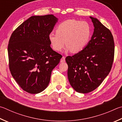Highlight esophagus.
<instances>
[{
    "instance_id": "34e87169",
    "label": "esophagus",
    "mask_w": 122,
    "mask_h": 122,
    "mask_svg": "<svg viewBox=\"0 0 122 122\" xmlns=\"http://www.w3.org/2000/svg\"><path fill=\"white\" fill-rule=\"evenodd\" d=\"M65 62V57L62 56V57L60 60V62L62 63V62Z\"/></svg>"
}]
</instances>
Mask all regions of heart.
I'll return each mask as SVG.
<instances>
[{"label": "heart", "instance_id": "obj_1", "mask_svg": "<svg viewBox=\"0 0 122 122\" xmlns=\"http://www.w3.org/2000/svg\"><path fill=\"white\" fill-rule=\"evenodd\" d=\"M91 36V26L87 22L70 19L60 23L56 33H50L48 37L51 45L55 51H61L66 44L67 50L78 53L87 45Z\"/></svg>", "mask_w": 122, "mask_h": 122}]
</instances>
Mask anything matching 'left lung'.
<instances>
[{"mask_svg":"<svg viewBox=\"0 0 122 122\" xmlns=\"http://www.w3.org/2000/svg\"><path fill=\"white\" fill-rule=\"evenodd\" d=\"M90 17L94 29L89 43L81 51L66 58L69 81L81 93L92 92L100 85L111 70L114 57L110 31L97 19Z\"/></svg>","mask_w":122,"mask_h":122,"instance_id":"left-lung-1","label":"left lung"}]
</instances>
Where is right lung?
Segmentation results:
<instances>
[{
	"label": "right lung",
	"instance_id": "obj_1",
	"mask_svg": "<svg viewBox=\"0 0 122 122\" xmlns=\"http://www.w3.org/2000/svg\"><path fill=\"white\" fill-rule=\"evenodd\" d=\"M57 21L53 15L32 16L10 36L8 53L11 74L29 93H39L47 87L52 71L62 57L51 47L48 37Z\"/></svg>",
	"mask_w": 122,
	"mask_h": 122
}]
</instances>
